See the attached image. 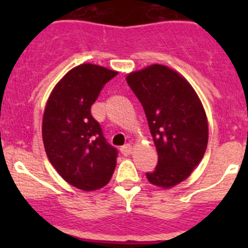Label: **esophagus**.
<instances>
[{
    "label": "esophagus",
    "instance_id": "1",
    "mask_svg": "<svg viewBox=\"0 0 248 248\" xmlns=\"http://www.w3.org/2000/svg\"><path fill=\"white\" fill-rule=\"evenodd\" d=\"M120 151H122V154L124 155V156H128V155L131 154V151H133V149H131L130 144H126V145L122 146Z\"/></svg>",
    "mask_w": 248,
    "mask_h": 248
}]
</instances>
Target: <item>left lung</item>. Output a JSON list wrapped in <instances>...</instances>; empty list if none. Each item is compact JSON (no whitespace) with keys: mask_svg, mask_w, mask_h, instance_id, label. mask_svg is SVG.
<instances>
[{"mask_svg":"<svg viewBox=\"0 0 248 248\" xmlns=\"http://www.w3.org/2000/svg\"><path fill=\"white\" fill-rule=\"evenodd\" d=\"M143 105L157 164L148 172L149 183L171 189L186 180L205 155L209 124L198 93L179 72L151 64L126 76Z\"/></svg>","mask_w":248,"mask_h":248,"instance_id":"1","label":"left lung"}]
</instances>
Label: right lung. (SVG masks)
Segmentation results:
<instances>
[{"instance_id":"add662e5","label":"right lung","mask_w":248,"mask_h":248,"mask_svg":"<svg viewBox=\"0 0 248 248\" xmlns=\"http://www.w3.org/2000/svg\"><path fill=\"white\" fill-rule=\"evenodd\" d=\"M83 63L54 85L46 103L42 139L48 160L63 180L83 191L102 189L117 165V149L107 143L91 108L105 83L117 76Z\"/></svg>"}]
</instances>
